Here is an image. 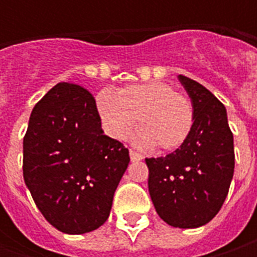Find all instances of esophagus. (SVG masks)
<instances>
[{"mask_svg":"<svg viewBox=\"0 0 257 257\" xmlns=\"http://www.w3.org/2000/svg\"><path fill=\"white\" fill-rule=\"evenodd\" d=\"M130 159H132L133 162L142 160V159H143V154H140L139 152H136V150H132V149H130Z\"/></svg>","mask_w":257,"mask_h":257,"instance_id":"obj_1","label":"esophagus"}]
</instances>
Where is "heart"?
Instances as JSON below:
<instances>
[{"label": "heart", "mask_w": 257, "mask_h": 257, "mask_svg": "<svg viewBox=\"0 0 257 257\" xmlns=\"http://www.w3.org/2000/svg\"><path fill=\"white\" fill-rule=\"evenodd\" d=\"M97 105L107 133L114 139H124L137 120L139 142L159 152L179 149L194 123L190 98L162 81L128 85L118 94L103 91Z\"/></svg>", "instance_id": "heart-1"}]
</instances>
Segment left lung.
<instances>
[{"label": "left lung", "instance_id": "8db88e82", "mask_svg": "<svg viewBox=\"0 0 257 257\" xmlns=\"http://www.w3.org/2000/svg\"><path fill=\"white\" fill-rule=\"evenodd\" d=\"M179 80L194 107L190 136L173 153L146 159V164L157 214L170 226L193 229L222 209L234 172V149L224 105L197 81L182 74Z\"/></svg>", "mask_w": 257, "mask_h": 257}]
</instances>
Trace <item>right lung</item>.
<instances>
[{"label":"right lung","instance_id":"1","mask_svg":"<svg viewBox=\"0 0 257 257\" xmlns=\"http://www.w3.org/2000/svg\"><path fill=\"white\" fill-rule=\"evenodd\" d=\"M23 149L25 184L55 229L80 234L108 219L130 156L121 142L103 134L87 88L54 85L34 105Z\"/></svg>","mask_w":257,"mask_h":257}]
</instances>
